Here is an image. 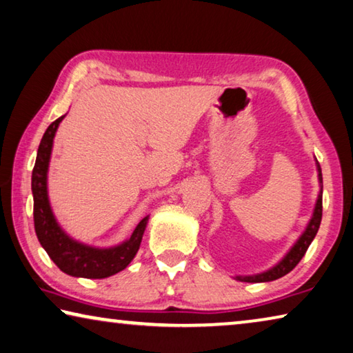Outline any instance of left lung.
Here are the masks:
<instances>
[{
    "instance_id": "1",
    "label": "left lung",
    "mask_w": 353,
    "mask_h": 353,
    "mask_svg": "<svg viewBox=\"0 0 353 353\" xmlns=\"http://www.w3.org/2000/svg\"><path fill=\"white\" fill-rule=\"evenodd\" d=\"M317 171H319V181L322 182V170L321 165L317 163ZM321 220H322V192L319 194L317 203H316V209H314V215H312L310 225H307L306 231L301 234V237L299 239V242L294 245L292 250L289 251L286 257L279 262L278 265H275L270 270H267L261 275H254V276H237L239 281H245V283H264V281H273V279H278L284 275H288L290 270H294L295 265L301 261V257L305 256L306 250L310 248V245L312 242V239L316 237V234L319 231V226H321Z\"/></svg>"
}]
</instances>
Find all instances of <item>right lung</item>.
Returning <instances> with one entry per match:
<instances>
[{
  "mask_svg": "<svg viewBox=\"0 0 353 353\" xmlns=\"http://www.w3.org/2000/svg\"><path fill=\"white\" fill-rule=\"evenodd\" d=\"M64 116H61L48 125L43 133L42 141L37 149V159L34 170H32L31 188L34 198V229L39 242L52 257V261L61 270L70 276L80 278H106L114 273L124 270L130 264L141 243L144 229L148 225V216L138 223L132 237L119 247L99 250L72 240L56 223L52 207L48 203L47 194V171L50 154H52L53 138L59 122Z\"/></svg>",
  "mask_w": 353,
  "mask_h": 353,
  "instance_id": "right-lung-1",
  "label": "right lung"
}]
</instances>
